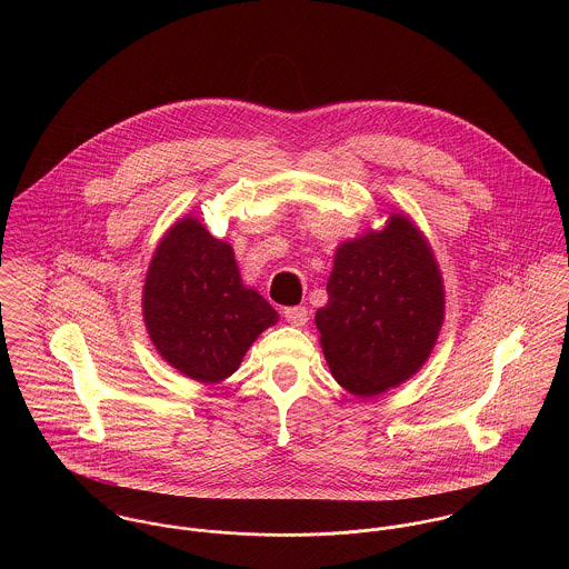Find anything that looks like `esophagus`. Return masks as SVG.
I'll list each match as a JSON object with an SVG mask.
<instances>
[{"instance_id": "34e87169", "label": "esophagus", "mask_w": 569, "mask_h": 569, "mask_svg": "<svg viewBox=\"0 0 569 569\" xmlns=\"http://www.w3.org/2000/svg\"><path fill=\"white\" fill-rule=\"evenodd\" d=\"M284 320L291 326H305L309 322L307 307H289L284 309Z\"/></svg>"}]
</instances>
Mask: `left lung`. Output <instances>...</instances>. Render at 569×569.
<instances>
[{
    "label": "left lung",
    "instance_id": "1",
    "mask_svg": "<svg viewBox=\"0 0 569 569\" xmlns=\"http://www.w3.org/2000/svg\"><path fill=\"white\" fill-rule=\"evenodd\" d=\"M318 309L335 381L366 399L409 379L429 357L445 316L442 278L413 223L392 214L381 232L341 244Z\"/></svg>",
    "mask_w": 569,
    "mask_h": 569
}]
</instances>
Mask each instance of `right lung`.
Instances as JSON below:
<instances>
[{
	"label": "right lung",
	"instance_id": "1",
	"mask_svg": "<svg viewBox=\"0 0 569 569\" xmlns=\"http://www.w3.org/2000/svg\"><path fill=\"white\" fill-rule=\"evenodd\" d=\"M142 309L163 359L201 383L237 372L253 339L278 322L271 305L244 287L232 247L197 219H181L158 244Z\"/></svg>",
	"mask_w": 569,
	"mask_h": 569
}]
</instances>
